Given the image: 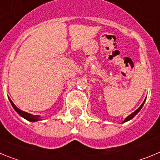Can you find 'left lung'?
I'll return each mask as SVG.
<instances>
[{
  "label": "left lung",
  "mask_w": 160,
  "mask_h": 160,
  "mask_svg": "<svg viewBox=\"0 0 160 160\" xmlns=\"http://www.w3.org/2000/svg\"><path fill=\"white\" fill-rule=\"evenodd\" d=\"M145 101H146V99L144 100V101H143V102H142V105H141V106H140V107H138V109H137L136 111H134V112H133V113H132V114H130L129 116H128V117H127V118H125V119H124V121H122V123H123V122H128V121H129V120L132 119V118H134V117H135V115H136V114H138V112H139V111H140L141 109H142V106H143V105H144V102H145Z\"/></svg>",
  "instance_id": "obj_1"
}]
</instances>
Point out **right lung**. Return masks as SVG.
Returning a JSON list of instances; mask_svg holds the SVG:
<instances>
[{
	"instance_id": "right-lung-1",
	"label": "right lung",
	"mask_w": 160,
	"mask_h": 160,
	"mask_svg": "<svg viewBox=\"0 0 160 160\" xmlns=\"http://www.w3.org/2000/svg\"><path fill=\"white\" fill-rule=\"evenodd\" d=\"M8 99H9V101H10L11 105H12V107H13L14 110H15V111H17V113H18L19 115H21L22 118H25V119L28 120V121H29V122H38V121H40V120H42L40 115H33V114H29V113L25 112V111H22V110H20V109H18V107L15 106V104L12 102V100H11L10 98H8Z\"/></svg>"
}]
</instances>
